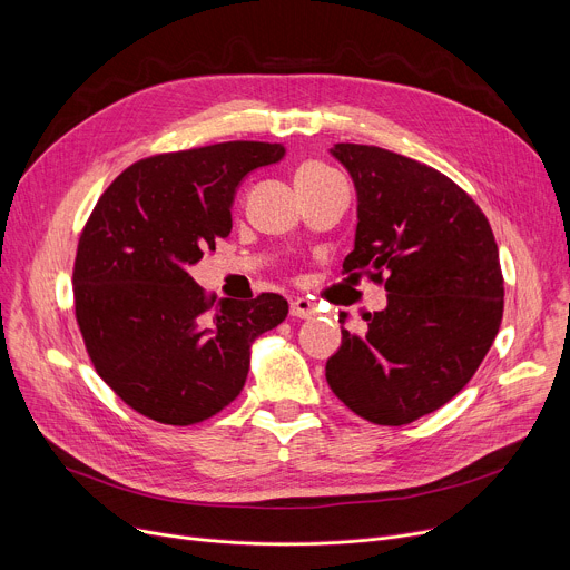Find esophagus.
Masks as SVG:
<instances>
[{
    "label": "esophagus",
    "instance_id": "obj_1",
    "mask_svg": "<svg viewBox=\"0 0 570 570\" xmlns=\"http://www.w3.org/2000/svg\"><path fill=\"white\" fill-rule=\"evenodd\" d=\"M316 314V307L305 301V297H297V301L291 303V316L293 318H312Z\"/></svg>",
    "mask_w": 570,
    "mask_h": 570
}]
</instances>
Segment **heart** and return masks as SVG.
<instances>
[{
    "mask_svg": "<svg viewBox=\"0 0 570 570\" xmlns=\"http://www.w3.org/2000/svg\"><path fill=\"white\" fill-rule=\"evenodd\" d=\"M325 173H331V168L323 166V164H318V161H307V164H303L301 168H297V173H295V179H305V177H318V175H325Z\"/></svg>",
    "mask_w": 570,
    "mask_h": 570,
    "instance_id": "b5f03b06",
    "label": "heart"
}]
</instances>
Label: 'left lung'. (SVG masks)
Returning a JSON list of instances; mask_svg holds the SVG:
<instances>
[{"mask_svg":"<svg viewBox=\"0 0 570 570\" xmlns=\"http://www.w3.org/2000/svg\"><path fill=\"white\" fill-rule=\"evenodd\" d=\"M331 155L357 194L344 273L383 282L387 305L365 316V335L342 327L325 379L365 421L406 425L451 402L499 333L494 233L464 189L421 161L355 142H337Z\"/></svg>","mask_w":570,"mask_h":570,"instance_id":"8db88e82","label":"left lung"}]
</instances>
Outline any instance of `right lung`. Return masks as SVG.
<instances>
[{"label": "right lung", "instance_id": "obj_1", "mask_svg": "<svg viewBox=\"0 0 570 570\" xmlns=\"http://www.w3.org/2000/svg\"><path fill=\"white\" fill-rule=\"evenodd\" d=\"M284 155L279 142L233 140L147 157L89 215L76 321L97 374L145 417L187 428L219 413L243 391L254 340L286 318L277 293L215 303L187 273L230 233L239 183Z\"/></svg>", "mask_w": 570, "mask_h": 570}]
</instances>
